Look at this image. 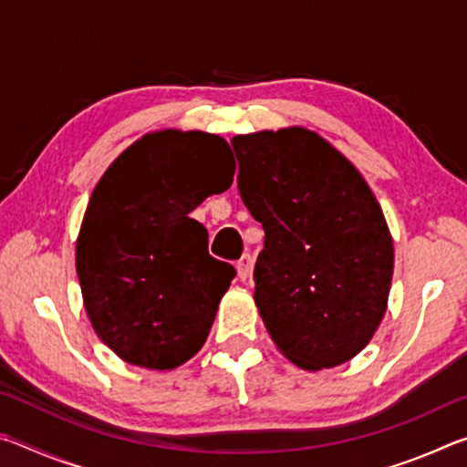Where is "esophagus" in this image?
I'll return each mask as SVG.
<instances>
[{"instance_id": "34e87169", "label": "esophagus", "mask_w": 467, "mask_h": 467, "mask_svg": "<svg viewBox=\"0 0 467 467\" xmlns=\"http://www.w3.org/2000/svg\"><path fill=\"white\" fill-rule=\"evenodd\" d=\"M251 272H253V257L247 253V255H243L239 259V264H236V274H239V278L244 282L251 275Z\"/></svg>"}]
</instances>
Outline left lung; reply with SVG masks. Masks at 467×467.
I'll return each instance as SVG.
<instances>
[{"label": "left lung", "instance_id": "left-lung-1", "mask_svg": "<svg viewBox=\"0 0 467 467\" xmlns=\"http://www.w3.org/2000/svg\"><path fill=\"white\" fill-rule=\"evenodd\" d=\"M239 193L265 231L255 305L274 344L305 370L348 362L383 321L393 239L365 177L305 128L231 140Z\"/></svg>", "mask_w": 467, "mask_h": 467}]
</instances>
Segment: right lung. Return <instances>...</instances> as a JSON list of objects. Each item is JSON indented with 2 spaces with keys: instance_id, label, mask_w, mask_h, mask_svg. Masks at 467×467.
I'll list each match as a JSON object with an SVG mask.
<instances>
[{
  "instance_id": "1",
  "label": "right lung",
  "mask_w": 467,
  "mask_h": 467,
  "mask_svg": "<svg viewBox=\"0 0 467 467\" xmlns=\"http://www.w3.org/2000/svg\"><path fill=\"white\" fill-rule=\"evenodd\" d=\"M224 138L162 130L141 136L94 187L76 241L84 309L121 360L171 370L200 352L234 267L208 253L189 218L233 185Z\"/></svg>"
}]
</instances>
